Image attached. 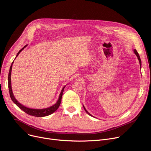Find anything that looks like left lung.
Segmentation results:
<instances>
[{
	"label": "left lung",
	"mask_w": 151,
	"mask_h": 151,
	"mask_svg": "<svg viewBox=\"0 0 151 151\" xmlns=\"http://www.w3.org/2000/svg\"><path fill=\"white\" fill-rule=\"evenodd\" d=\"M134 53H135V54L136 55V56H137V58H138V59H139V62H140V66H141V63H142V62H141V59H140V56H139V53H138V52H137V50L135 49L134 50ZM83 107H84V109H85V110L86 111V112L88 114H89L90 116H92L89 113H88V111L86 110V109L85 108V107L84 106H83Z\"/></svg>",
	"instance_id": "8db88e82"
}]
</instances>
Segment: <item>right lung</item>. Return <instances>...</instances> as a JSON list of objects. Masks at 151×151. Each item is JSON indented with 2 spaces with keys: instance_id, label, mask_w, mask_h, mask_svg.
Segmentation results:
<instances>
[{
  "instance_id": "1",
  "label": "right lung",
  "mask_w": 151,
  "mask_h": 151,
  "mask_svg": "<svg viewBox=\"0 0 151 151\" xmlns=\"http://www.w3.org/2000/svg\"><path fill=\"white\" fill-rule=\"evenodd\" d=\"M26 46H24L23 48H22L20 51L19 52V53L17 55L15 58L17 57V56L19 55V53L22 51V50ZM14 61L12 62L11 65L10 66V69H9V74H8V88H9V95L11 96V98L12 99V101L21 110H22L23 111H24L26 113L31 115V116H36V117H44V116H46L48 115H50L52 114L53 113H54L56 110H57V109L59 108L60 103H61V100H62V94L63 92V90L65 87H63V88L62 89L60 94L59 95V98L58 101H57V103L48 108H46V109H29L27 108L23 105H22L20 103H19L17 101L16 99L14 98V96L13 95L12 91V88H11V70H12V66L13 64Z\"/></svg>"
}]
</instances>
